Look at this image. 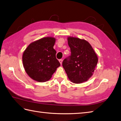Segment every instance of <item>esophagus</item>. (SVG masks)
Listing matches in <instances>:
<instances>
[{
    "mask_svg": "<svg viewBox=\"0 0 121 121\" xmlns=\"http://www.w3.org/2000/svg\"><path fill=\"white\" fill-rule=\"evenodd\" d=\"M59 61H60V64L61 65V64H62V62H63V60H61V59H60V60H59Z\"/></svg>",
    "mask_w": 121,
    "mask_h": 121,
    "instance_id": "obj_1",
    "label": "esophagus"
}]
</instances>
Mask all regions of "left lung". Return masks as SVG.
Wrapping results in <instances>:
<instances>
[{
  "label": "left lung",
  "instance_id": "obj_1",
  "mask_svg": "<svg viewBox=\"0 0 121 121\" xmlns=\"http://www.w3.org/2000/svg\"><path fill=\"white\" fill-rule=\"evenodd\" d=\"M68 44L71 54L64 59L62 65L69 80L75 83L87 81L93 74L98 59L87 41L69 37Z\"/></svg>",
  "mask_w": 121,
  "mask_h": 121
}]
</instances>
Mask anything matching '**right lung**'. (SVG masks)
<instances>
[{"instance_id":"add662e5","label":"right lung","mask_w":121,"mask_h":121,"mask_svg":"<svg viewBox=\"0 0 121 121\" xmlns=\"http://www.w3.org/2000/svg\"><path fill=\"white\" fill-rule=\"evenodd\" d=\"M55 39L47 37L31 43L24 51L22 56L26 73L33 80L45 82L50 80L60 65L53 48Z\"/></svg>"}]
</instances>
